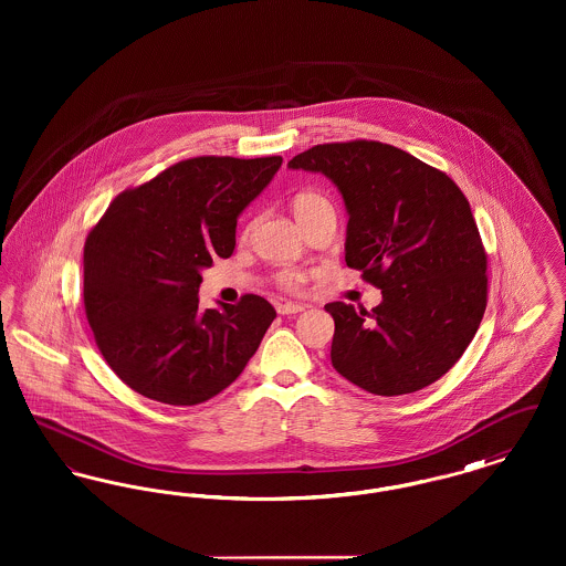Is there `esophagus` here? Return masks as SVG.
<instances>
[{
  "label": "esophagus",
  "instance_id": "esophagus-1",
  "mask_svg": "<svg viewBox=\"0 0 566 566\" xmlns=\"http://www.w3.org/2000/svg\"><path fill=\"white\" fill-rule=\"evenodd\" d=\"M275 310H277V314H282V316H293V314H298V312H303L305 310V305H301V303H277L275 305Z\"/></svg>",
  "mask_w": 566,
  "mask_h": 566
}]
</instances>
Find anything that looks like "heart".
Wrapping results in <instances>:
<instances>
[{
    "label": "heart",
    "mask_w": 566,
    "mask_h": 566,
    "mask_svg": "<svg viewBox=\"0 0 566 566\" xmlns=\"http://www.w3.org/2000/svg\"><path fill=\"white\" fill-rule=\"evenodd\" d=\"M326 210H333V206L324 195L316 192V190H301V192H296L295 199H293V212H295L296 220L301 222V227L307 224L310 220H314L316 216L323 214ZM245 233H250V227H248ZM277 284L286 291H296L303 284V275L298 271L282 270L277 273Z\"/></svg>",
    "instance_id": "obj_1"
}]
</instances>
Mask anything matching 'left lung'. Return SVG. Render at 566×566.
<instances>
[{
  "label": "left lung",
  "mask_w": 566,
  "mask_h": 566,
  "mask_svg": "<svg viewBox=\"0 0 566 566\" xmlns=\"http://www.w3.org/2000/svg\"><path fill=\"white\" fill-rule=\"evenodd\" d=\"M321 171L348 208L346 263L381 291L367 312L324 305L331 363L358 388L397 397L446 376L471 344L488 301V256L457 182L374 139L318 144L289 161Z\"/></svg>",
  "instance_id": "1"
}]
</instances>
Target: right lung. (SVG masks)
I'll use <instances>...</instances> for the list:
<instances>
[{
	"label": "right lung",
	"instance_id": "add662e5",
	"mask_svg": "<svg viewBox=\"0 0 566 566\" xmlns=\"http://www.w3.org/2000/svg\"><path fill=\"white\" fill-rule=\"evenodd\" d=\"M282 157H192L123 190L84 243V312L109 369L146 399L199 405L231 386L275 318L243 295L199 310L201 270L235 250L243 208Z\"/></svg>",
	"mask_w": 566,
	"mask_h": 566
}]
</instances>
